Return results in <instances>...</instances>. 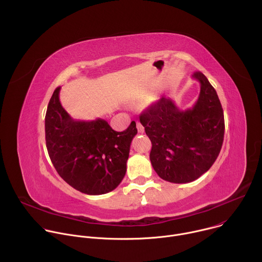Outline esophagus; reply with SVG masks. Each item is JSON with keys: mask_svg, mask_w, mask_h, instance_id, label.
I'll list each match as a JSON object with an SVG mask.
<instances>
[{"mask_svg": "<svg viewBox=\"0 0 262 262\" xmlns=\"http://www.w3.org/2000/svg\"><path fill=\"white\" fill-rule=\"evenodd\" d=\"M137 128H138V132H139L140 134H143V133H144V127H143V125H142L140 122H137Z\"/></svg>", "mask_w": 262, "mask_h": 262, "instance_id": "1", "label": "esophagus"}]
</instances>
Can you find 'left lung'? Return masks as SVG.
<instances>
[{
    "label": "left lung",
    "mask_w": 262,
    "mask_h": 262,
    "mask_svg": "<svg viewBox=\"0 0 262 262\" xmlns=\"http://www.w3.org/2000/svg\"><path fill=\"white\" fill-rule=\"evenodd\" d=\"M196 103L180 110L171 98L147 107L140 122L152 144L150 161L158 175L169 182L186 183L199 178L215 162L225 132L224 113L216 91L200 71Z\"/></svg>",
    "instance_id": "1"
}]
</instances>
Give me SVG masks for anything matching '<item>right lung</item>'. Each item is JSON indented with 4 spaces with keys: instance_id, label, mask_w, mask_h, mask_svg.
<instances>
[{
    "instance_id": "add662e5",
    "label": "right lung",
    "mask_w": 262,
    "mask_h": 262,
    "mask_svg": "<svg viewBox=\"0 0 262 262\" xmlns=\"http://www.w3.org/2000/svg\"><path fill=\"white\" fill-rule=\"evenodd\" d=\"M60 87L54 91L46 114V141L58 174L73 189L88 195L115 190L126 172L130 143L138 130L132 121L115 132L103 119L80 121L63 108Z\"/></svg>"
}]
</instances>
